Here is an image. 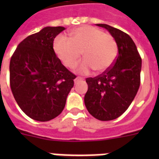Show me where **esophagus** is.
<instances>
[{"label":"esophagus","mask_w":159,"mask_h":159,"mask_svg":"<svg viewBox=\"0 0 159 159\" xmlns=\"http://www.w3.org/2000/svg\"><path fill=\"white\" fill-rule=\"evenodd\" d=\"M82 81H83V78L81 77H77L76 78H75L74 80V82L75 83H77V82H82Z\"/></svg>","instance_id":"obj_1"}]
</instances>
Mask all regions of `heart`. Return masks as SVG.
I'll use <instances>...</instances> for the list:
<instances>
[{
  "instance_id": "obj_1",
  "label": "heart",
  "mask_w": 159,
  "mask_h": 159,
  "mask_svg": "<svg viewBox=\"0 0 159 159\" xmlns=\"http://www.w3.org/2000/svg\"><path fill=\"white\" fill-rule=\"evenodd\" d=\"M53 50L67 68H73L78 64L82 53L85 61L78 71L88 73L94 69L99 73L113 65L118 46L112 35L94 26L84 25L71 31L70 39L63 35L56 37Z\"/></svg>"
}]
</instances>
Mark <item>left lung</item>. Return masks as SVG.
<instances>
[{"mask_svg":"<svg viewBox=\"0 0 159 159\" xmlns=\"http://www.w3.org/2000/svg\"><path fill=\"white\" fill-rule=\"evenodd\" d=\"M97 25L106 29L115 38L118 54L108 70L86 79L88 90L84 102L93 117L102 121L112 120L129 108L138 92L142 59L129 34L106 24Z\"/></svg>","mask_w":159,"mask_h":159,"instance_id":"left-lung-1","label":"left lung"}]
</instances>
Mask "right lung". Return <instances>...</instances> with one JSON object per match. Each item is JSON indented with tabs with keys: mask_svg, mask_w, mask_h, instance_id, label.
I'll list each match as a JSON object with an SVG mask.
<instances>
[{
	"mask_svg": "<svg viewBox=\"0 0 159 159\" xmlns=\"http://www.w3.org/2000/svg\"><path fill=\"white\" fill-rule=\"evenodd\" d=\"M64 30L45 27L21 41L11 56V92L20 108L35 120H51L62 113L77 77L53 50L55 37Z\"/></svg>",
	"mask_w": 159,
	"mask_h": 159,
	"instance_id": "1",
	"label": "right lung"
}]
</instances>
